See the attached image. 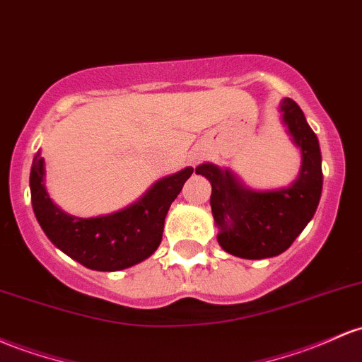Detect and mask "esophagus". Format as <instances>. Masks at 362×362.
Wrapping results in <instances>:
<instances>
[{
    "label": "esophagus",
    "instance_id": "obj_1",
    "mask_svg": "<svg viewBox=\"0 0 362 362\" xmlns=\"http://www.w3.org/2000/svg\"><path fill=\"white\" fill-rule=\"evenodd\" d=\"M196 160H199V156H196Z\"/></svg>",
    "mask_w": 362,
    "mask_h": 362
}]
</instances>
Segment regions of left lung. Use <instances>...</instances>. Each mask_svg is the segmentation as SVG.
Segmentation results:
<instances>
[{
  "instance_id": "8db88e82",
  "label": "left lung",
  "mask_w": 362,
  "mask_h": 362,
  "mask_svg": "<svg viewBox=\"0 0 362 362\" xmlns=\"http://www.w3.org/2000/svg\"><path fill=\"white\" fill-rule=\"evenodd\" d=\"M281 123L299 148L300 170L288 187L254 190L230 168L202 163L196 168L211 184V213L218 244L232 256L264 259L287 251L315 216L323 189L321 151L303 110L291 98L278 106Z\"/></svg>"
}]
</instances>
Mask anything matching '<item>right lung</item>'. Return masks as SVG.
Returning a JSON list of instances; mask_svg holds the SVG:
<instances>
[{
    "instance_id": "1",
    "label": "right lung",
    "mask_w": 362,
    "mask_h": 362,
    "mask_svg": "<svg viewBox=\"0 0 362 362\" xmlns=\"http://www.w3.org/2000/svg\"><path fill=\"white\" fill-rule=\"evenodd\" d=\"M194 168L163 177L127 208L96 218H78L62 211L46 190L45 158L37 151L30 168L33 209L47 239L96 272H120L141 263L160 247L165 218Z\"/></svg>"
}]
</instances>
